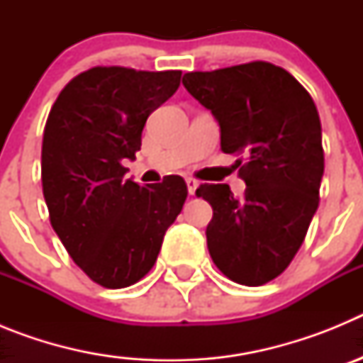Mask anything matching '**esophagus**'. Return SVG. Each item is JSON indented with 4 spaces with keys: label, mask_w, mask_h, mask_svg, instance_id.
<instances>
[{
    "label": "esophagus",
    "mask_w": 363,
    "mask_h": 363,
    "mask_svg": "<svg viewBox=\"0 0 363 363\" xmlns=\"http://www.w3.org/2000/svg\"><path fill=\"white\" fill-rule=\"evenodd\" d=\"M185 182H187L189 194H191V196H194V192H196V189H198V182L194 178H187Z\"/></svg>",
    "instance_id": "obj_1"
}]
</instances>
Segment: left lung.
I'll list each match as a JSON object with an SVG mask.
<instances>
[{"label":"left lung","instance_id":"left-lung-1","mask_svg":"<svg viewBox=\"0 0 363 363\" xmlns=\"http://www.w3.org/2000/svg\"><path fill=\"white\" fill-rule=\"evenodd\" d=\"M184 85L213 112L221 150L238 154L243 198L229 185L203 184L213 207L211 258L236 284L264 285L287 269L318 209L323 176L322 125L309 92L281 67L252 62L187 72Z\"/></svg>","mask_w":363,"mask_h":363}]
</instances>
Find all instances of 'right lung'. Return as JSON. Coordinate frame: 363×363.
<instances>
[{
	"mask_svg": "<svg viewBox=\"0 0 363 363\" xmlns=\"http://www.w3.org/2000/svg\"><path fill=\"white\" fill-rule=\"evenodd\" d=\"M182 70L94 67L65 85L47 118L41 184L50 225L86 277L107 289L142 280L187 198L182 176L142 187L123 179L152 111Z\"/></svg>",
	"mask_w": 363,
	"mask_h": 363,
	"instance_id": "add662e5",
	"label": "right lung"
}]
</instances>
